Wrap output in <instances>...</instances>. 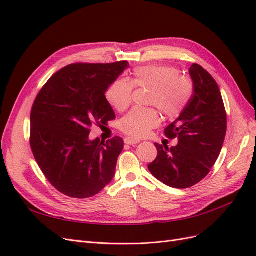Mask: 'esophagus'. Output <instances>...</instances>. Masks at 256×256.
<instances>
[{
    "instance_id": "esophagus-1",
    "label": "esophagus",
    "mask_w": 256,
    "mask_h": 256,
    "mask_svg": "<svg viewBox=\"0 0 256 256\" xmlns=\"http://www.w3.org/2000/svg\"><path fill=\"white\" fill-rule=\"evenodd\" d=\"M124 142H125L128 145H136V144H138V142H140V140H136V138L126 136L125 138H124Z\"/></svg>"
}]
</instances>
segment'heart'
<instances>
[{"label":"heart","mask_w":256,"mask_h":256,"mask_svg":"<svg viewBox=\"0 0 256 256\" xmlns=\"http://www.w3.org/2000/svg\"><path fill=\"white\" fill-rule=\"evenodd\" d=\"M134 88H150L148 104L158 108L166 118L173 120L187 108L192 96V83L180 76V70L168 65L138 66L131 78L115 80L106 92V98L115 110L128 109ZM160 122V113L154 108H136L124 116L120 128L131 138H140L150 134Z\"/></svg>","instance_id":"b5f03b06"}]
</instances>
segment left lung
Instances as JSON below:
<instances>
[{"mask_svg":"<svg viewBox=\"0 0 256 256\" xmlns=\"http://www.w3.org/2000/svg\"><path fill=\"white\" fill-rule=\"evenodd\" d=\"M189 74L193 95L180 118L164 130L178 144L154 143L158 154L148 164L158 180L177 189L204 180L219 157L226 134V112L218 84L200 65L192 64Z\"/></svg>","mask_w":256,"mask_h":256,"instance_id":"1","label":"left lung"}]
</instances>
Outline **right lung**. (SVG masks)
<instances>
[{"instance_id": "1", "label": "right lung", "mask_w": 256, "mask_h": 256, "mask_svg": "<svg viewBox=\"0 0 256 256\" xmlns=\"http://www.w3.org/2000/svg\"><path fill=\"white\" fill-rule=\"evenodd\" d=\"M128 66L127 60L70 64L54 74L35 99L30 148L48 182L69 198L94 196L113 180L122 138L90 141L88 134L92 125L102 128L115 120L104 94Z\"/></svg>"}]
</instances>
